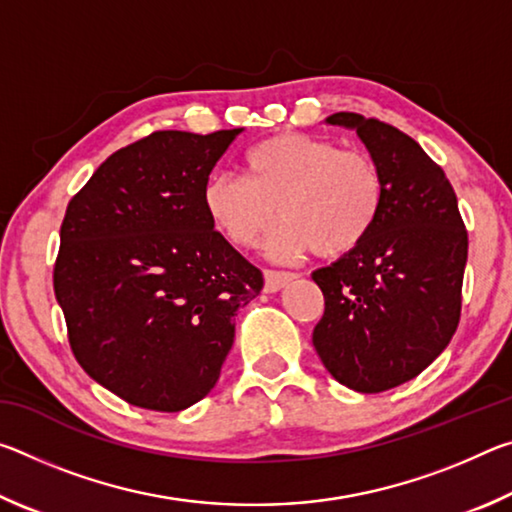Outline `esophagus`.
I'll use <instances>...</instances> for the list:
<instances>
[{
	"label": "esophagus",
	"instance_id": "esophagus-1",
	"mask_svg": "<svg viewBox=\"0 0 512 512\" xmlns=\"http://www.w3.org/2000/svg\"><path fill=\"white\" fill-rule=\"evenodd\" d=\"M293 273H284V271H264V291L266 293H275L280 291L284 284H289L293 280Z\"/></svg>",
	"mask_w": 512,
	"mask_h": 512
}]
</instances>
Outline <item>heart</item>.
<instances>
[{
	"label": "heart",
	"mask_w": 512,
	"mask_h": 512,
	"mask_svg": "<svg viewBox=\"0 0 512 512\" xmlns=\"http://www.w3.org/2000/svg\"><path fill=\"white\" fill-rule=\"evenodd\" d=\"M246 178L214 173L203 187V207L214 230L237 248L266 241L275 262H296L314 248L339 257L357 248L384 205V173L370 153L339 149L323 137L277 135L246 153ZM278 212H274V207Z\"/></svg>",
	"instance_id": "heart-1"
}]
</instances>
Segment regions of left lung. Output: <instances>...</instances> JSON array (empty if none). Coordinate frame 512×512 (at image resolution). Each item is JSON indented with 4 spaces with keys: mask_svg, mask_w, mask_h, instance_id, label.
<instances>
[{
    "mask_svg": "<svg viewBox=\"0 0 512 512\" xmlns=\"http://www.w3.org/2000/svg\"><path fill=\"white\" fill-rule=\"evenodd\" d=\"M325 121L357 131L386 194L368 237L311 273L325 296L311 341L339 384L381 393L418 377L452 341L467 232L445 171L418 142L357 112Z\"/></svg>",
    "mask_w": 512,
    "mask_h": 512,
    "instance_id": "left-lung-1",
    "label": "left lung"
}]
</instances>
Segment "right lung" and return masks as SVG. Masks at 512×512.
Here are the masks:
<instances>
[{
  "label": "right lung",
  "mask_w": 512,
  "mask_h": 512,
  "mask_svg": "<svg viewBox=\"0 0 512 512\" xmlns=\"http://www.w3.org/2000/svg\"><path fill=\"white\" fill-rule=\"evenodd\" d=\"M244 128L158 131L119 149L67 205L54 291L88 375L128 404L176 413L212 391L239 307L264 277L203 207Z\"/></svg>",
  "instance_id": "add662e5"
}]
</instances>
